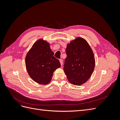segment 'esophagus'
Segmentation results:
<instances>
[{
  "label": "esophagus",
  "instance_id": "34e87169",
  "mask_svg": "<svg viewBox=\"0 0 120 120\" xmlns=\"http://www.w3.org/2000/svg\"><path fill=\"white\" fill-rule=\"evenodd\" d=\"M60 63L61 66H63V60L60 59Z\"/></svg>",
  "mask_w": 120,
  "mask_h": 120
}]
</instances>
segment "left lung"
Listing matches in <instances>:
<instances>
[{"mask_svg": "<svg viewBox=\"0 0 120 120\" xmlns=\"http://www.w3.org/2000/svg\"><path fill=\"white\" fill-rule=\"evenodd\" d=\"M64 70L69 82L75 86L85 83L95 66L93 50L86 40L78 37L67 45Z\"/></svg>", "mask_w": 120, "mask_h": 120, "instance_id": "left-lung-1", "label": "left lung"}]
</instances>
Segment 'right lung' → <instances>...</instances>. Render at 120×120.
<instances>
[{"label": "right lung", "mask_w": 120, "mask_h": 120, "mask_svg": "<svg viewBox=\"0 0 120 120\" xmlns=\"http://www.w3.org/2000/svg\"><path fill=\"white\" fill-rule=\"evenodd\" d=\"M50 44L43 39L34 42L25 56V66L30 77L39 84L46 85L53 72L60 67L59 60L53 56Z\"/></svg>", "instance_id": "obj_1"}]
</instances>
